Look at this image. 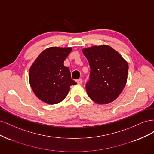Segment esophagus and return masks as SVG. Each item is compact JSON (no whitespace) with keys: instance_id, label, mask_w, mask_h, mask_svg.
<instances>
[{"instance_id":"34e87169","label":"esophagus","mask_w":154,"mask_h":154,"mask_svg":"<svg viewBox=\"0 0 154 154\" xmlns=\"http://www.w3.org/2000/svg\"><path fill=\"white\" fill-rule=\"evenodd\" d=\"M76 83H78V84H79V85L82 84V83H83V80H82V79H81V78L78 79V80H76Z\"/></svg>"}]
</instances>
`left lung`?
<instances>
[{"instance_id":"obj_1","label":"left lung","mask_w":154,"mask_h":154,"mask_svg":"<svg viewBox=\"0 0 154 154\" xmlns=\"http://www.w3.org/2000/svg\"><path fill=\"white\" fill-rule=\"evenodd\" d=\"M91 68L86 91L97 104L115 100L122 92L127 80L128 66L117 51L106 45L83 49Z\"/></svg>"}]
</instances>
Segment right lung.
Returning a JSON list of instances; mask_svg holds the SVG:
<instances>
[{
  "label": "right lung",
  "mask_w": 154,
  "mask_h": 154,
  "mask_svg": "<svg viewBox=\"0 0 154 154\" xmlns=\"http://www.w3.org/2000/svg\"><path fill=\"white\" fill-rule=\"evenodd\" d=\"M71 48L51 47L42 52L29 69V81L32 91L38 98L51 105L57 104L67 96L70 87L76 82L71 79L64 60Z\"/></svg>",
  "instance_id": "right-lung-1"
}]
</instances>
